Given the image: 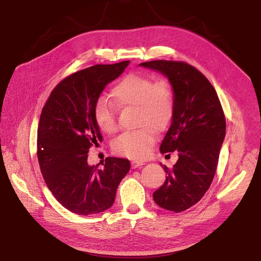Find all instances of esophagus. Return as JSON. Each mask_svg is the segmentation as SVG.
<instances>
[{
	"label": "esophagus",
	"mask_w": 261,
	"mask_h": 261,
	"mask_svg": "<svg viewBox=\"0 0 261 261\" xmlns=\"http://www.w3.org/2000/svg\"><path fill=\"white\" fill-rule=\"evenodd\" d=\"M131 165H132V168H138L140 166L145 165V162H143V161H132Z\"/></svg>",
	"instance_id": "obj_1"
}]
</instances>
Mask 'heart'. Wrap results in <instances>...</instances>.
Wrapping results in <instances>:
<instances>
[{"mask_svg":"<svg viewBox=\"0 0 261 261\" xmlns=\"http://www.w3.org/2000/svg\"><path fill=\"white\" fill-rule=\"evenodd\" d=\"M111 95L117 108L135 109V126L140 127L119 135L113 144L114 151L134 160L145 159L155 144V132L167 130L173 119L172 85L166 79L154 81L149 75L128 74L114 86ZM93 117L105 133H113L117 128L113 106L105 97L96 100Z\"/></svg>","mask_w":261,"mask_h":261,"instance_id":"obj_1","label":"heart"}]
</instances>
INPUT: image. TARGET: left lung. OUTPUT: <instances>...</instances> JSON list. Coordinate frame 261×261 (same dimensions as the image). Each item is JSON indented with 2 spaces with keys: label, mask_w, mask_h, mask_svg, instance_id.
I'll list each match as a JSON object with an SVG mask.
<instances>
[{
  "label": "left lung",
  "mask_w": 261,
  "mask_h": 261,
  "mask_svg": "<svg viewBox=\"0 0 261 261\" xmlns=\"http://www.w3.org/2000/svg\"><path fill=\"white\" fill-rule=\"evenodd\" d=\"M165 75L172 85L175 111L164 138L162 153L177 151L179 160L153 193L160 207L180 213L198 203L208 190L216 173L225 138V116L208 79L183 61L153 60L140 64Z\"/></svg>",
  "instance_id": "1"
}]
</instances>
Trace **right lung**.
I'll return each mask as SVG.
<instances>
[{
  "label": "right lung",
  "mask_w": 261,
  "mask_h": 261,
  "mask_svg": "<svg viewBox=\"0 0 261 261\" xmlns=\"http://www.w3.org/2000/svg\"><path fill=\"white\" fill-rule=\"evenodd\" d=\"M129 63L96 64L67 76L51 91L41 112L37 139L41 173L54 197L72 213L87 216L111 207L130 170L126 159L109 156L100 169L88 164L89 149L102 142L94 105Z\"/></svg>",
  "instance_id": "obj_1"
}]
</instances>
